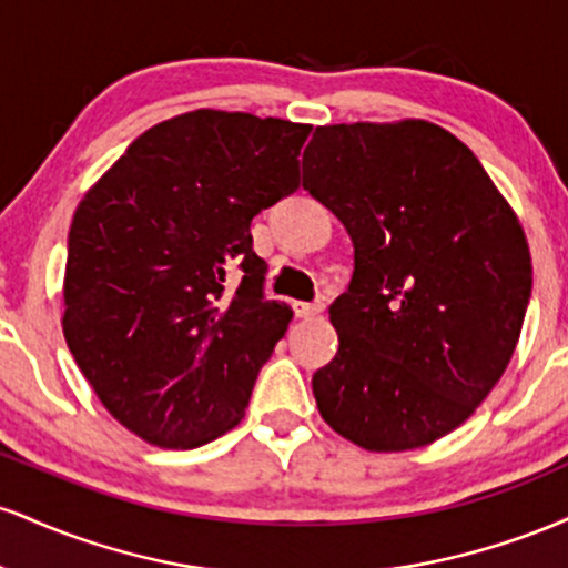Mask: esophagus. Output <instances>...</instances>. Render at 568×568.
<instances>
[{
  "mask_svg": "<svg viewBox=\"0 0 568 568\" xmlns=\"http://www.w3.org/2000/svg\"><path fill=\"white\" fill-rule=\"evenodd\" d=\"M293 310H296V317L312 321V317H317L323 312V302H296L293 304Z\"/></svg>",
  "mask_w": 568,
  "mask_h": 568,
  "instance_id": "34e87169",
  "label": "esophagus"
}]
</instances>
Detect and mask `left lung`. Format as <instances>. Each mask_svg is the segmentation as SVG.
I'll return each mask as SVG.
<instances>
[{
    "mask_svg": "<svg viewBox=\"0 0 568 568\" xmlns=\"http://www.w3.org/2000/svg\"><path fill=\"white\" fill-rule=\"evenodd\" d=\"M302 171L355 245L328 310L338 352L312 376L321 416L368 452L427 446L470 419L518 344L531 298L518 216L425 120L317 128Z\"/></svg>",
    "mask_w": 568,
    "mask_h": 568,
    "instance_id": "8db88e82",
    "label": "left lung"
}]
</instances>
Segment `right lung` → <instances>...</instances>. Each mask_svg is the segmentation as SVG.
Segmentation results:
<instances>
[{"label": "right lung", "mask_w": 568, "mask_h": 568, "mask_svg": "<svg viewBox=\"0 0 568 568\" xmlns=\"http://www.w3.org/2000/svg\"><path fill=\"white\" fill-rule=\"evenodd\" d=\"M312 125L197 109L149 128L69 230L63 336L130 433L197 448L245 416L293 310L264 298L251 221L298 189ZM232 265L244 272L225 296Z\"/></svg>", "instance_id": "1"}]
</instances>
